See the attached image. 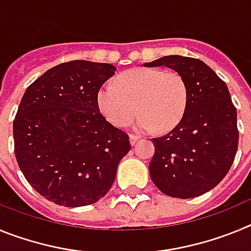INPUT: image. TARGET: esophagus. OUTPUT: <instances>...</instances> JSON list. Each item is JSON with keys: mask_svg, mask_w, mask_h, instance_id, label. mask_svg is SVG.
<instances>
[{"mask_svg": "<svg viewBox=\"0 0 251 251\" xmlns=\"http://www.w3.org/2000/svg\"><path fill=\"white\" fill-rule=\"evenodd\" d=\"M129 139H130V145L134 146L137 143V141H138V139H139V137L136 136V134H130Z\"/></svg>", "mask_w": 251, "mask_h": 251, "instance_id": "1", "label": "esophagus"}]
</instances>
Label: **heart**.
Wrapping results in <instances>:
<instances>
[{
	"instance_id": "heart-1",
	"label": "heart",
	"mask_w": 251,
	"mask_h": 251,
	"mask_svg": "<svg viewBox=\"0 0 251 251\" xmlns=\"http://www.w3.org/2000/svg\"><path fill=\"white\" fill-rule=\"evenodd\" d=\"M101 114L117 127H124L138 113L137 130L159 132L175 128L182 119L187 104V86L176 72L136 68L123 73L117 86L104 85L97 95Z\"/></svg>"
}]
</instances>
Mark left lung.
<instances>
[{"label":"left lung","mask_w":251,"mask_h":251,"mask_svg":"<svg viewBox=\"0 0 251 251\" xmlns=\"http://www.w3.org/2000/svg\"><path fill=\"white\" fill-rule=\"evenodd\" d=\"M162 65L183 77L187 104L174 129L152 138L151 179L165 195L192 199L219 185L231 167L239 143L236 108L226 84L201 60L170 55L143 64Z\"/></svg>","instance_id":"obj_1"}]
</instances>
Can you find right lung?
<instances>
[{"instance_id": "right-lung-1", "label": "right lung", "mask_w": 251, "mask_h": 251, "mask_svg": "<svg viewBox=\"0 0 251 251\" xmlns=\"http://www.w3.org/2000/svg\"><path fill=\"white\" fill-rule=\"evenodd\" d=\"M112 64L73 60L49 69L26 89L13 121L20 170L46 200L65 207L92 205L114 182L130 150L128 134L100 114V86Z\"/></svg>"}]
</instances>
